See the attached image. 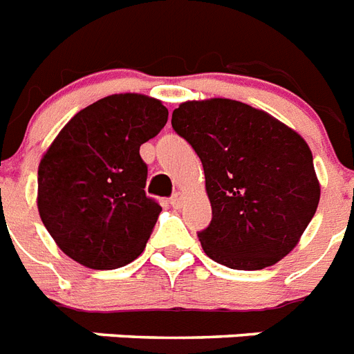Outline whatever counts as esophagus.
Wrapping results in <instances>:
<instances>
[{
	"label": "esophagus",
	"instance_id": "34e87169",
	"mask_svg": "<svg viewBox=\"0 0 354 354\" xmlns=\"http://www.w3.org/2000/svg\"><path fill=\"white\" fill-rule=\"evenodd\" d=\"M169 203H171V206H174V208H180V206H183V203H185V195L180 194V192H177V194L171 197V201H169Z\"/></svg>",
	"mask_w": 354,
	"mask_h": 354
}]
</instances>
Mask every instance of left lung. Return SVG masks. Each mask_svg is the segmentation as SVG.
Segmentation results:
<instances>
[{"label":"left lung","mask_w":354,"mask_h":354,"mask_svg":"<svg viewBox=\"0 0 354 354\" xmlns=\"http://www.w3.org/2000/svg\"><path fill=\"white\" fill-rule=\"evenodd\" d=\"M171 126L205 168L212 223L199 241L206 256L236 270H261L283 259L320 203L304 137L230 98L183 102Z\"/></svg>","instance_id":"obj_1"}]
</instances>
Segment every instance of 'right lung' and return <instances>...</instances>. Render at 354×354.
I'll list each match as a JSON object with an SVG mask.
<instances>
[{
  "label": "right lung",
  "mask_w": 354,
  "mask_h": 354,
  "mask_svg": "<svg viewBox=\"0 0 354 354\" xmlns=\"http://www.w3.org/2000/svg\"><path fill=\"white\" fill-rule=\"evenodd\" d=\"M168 122L162 102L120 93L84 107L50 142L38 166V212L62 252L109 270L137 259L160 208L146 197L140 146Z\"/></svg>",
  "instance_id": "add662e5"
}]
</instances>
